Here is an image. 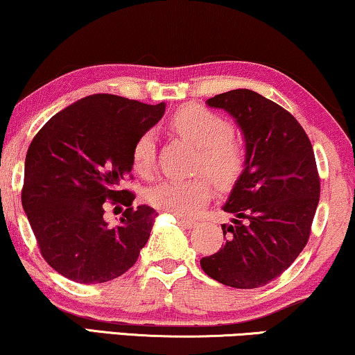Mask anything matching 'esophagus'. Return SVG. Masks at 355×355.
Listing matches in <instances>:
<instances>
[{
	"mask_svg": "<svg viewBox=\"0 0 355 355\" xmlns=\"http://www.w3.org/2000/svg\"><path fill=\"white\" fill-rule=\"evenodd\" d=\"M177 222L180 225L184 227V228H194L196 227V222L191 220V218H183V217H177Z\"/></svg>",
	"mask_w": 355,
	"mask_h": 355,
	"instance_id": "1",
	"label": "esophagus"
}]
</instances>
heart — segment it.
Masks as SVG:
<instances>
[{"label": "heart", "mask_w": 355, "mask_h": 355, "mask_svg": "<svg viewBox=\"0 0 355 355\" xmlns=\"http://www.w3.org/2000/svg\"><path fill=\"white\" fill-rule=\"evenodd\" d=\"M172 127L194 146H198L196 171H204L214 183L227 187L233 183L244 166V149L233 137L230 122L201 106H187L173 116ZM156 161V133L148 130L135 141L132 162L141 175L153 172ZM149 202L164 212L189 217L201 211L211 198L207 178H168L149 189Z\"/></svg>", "instance_id": "obj_1"}]
</instances>
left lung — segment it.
Returning a JSON list of instances; mask_svg holds the SVG:
<instances>
[{"label": "left lung", "mask_w": 355, "mask_h": 355, "mask_svg": "<svg viewBox=\"0 0 355 355\" xmlns=\"http://www.w3.org/2000/svg\"><path fill=\"white\" fill-rule=\"evenodd\" d=\"M236 122L244 139L243 172L222 209L225 244L201 259L216 282L252 289L282 275L307 244L320 198L311 139L282 106L238 88L207 99Z\"/></svg>", "instance_id": "1"}]
</instances>
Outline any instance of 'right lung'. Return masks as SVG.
<instances>
[{
    "label": "right lung",
    "instance_id": "1",
    "mask_svg": "<svg viewBox=\"0 0 355 355\" xmlns=\"http://www.w3.org/2000/svg\"><path fill=\"white\" fill-rule=\"evenodd\" d=\"M164 112L166 103L92 94L53 116L32 139L22 207L44 261L62 277L104 283L137 262L157 212L133 209L135 194L121 184L133 168L135 141ZM107 198L128 207L116 227L102 217Z\"/></svg>",
    "mask_w": 355,
    "mask_h": 355
}]
</instances>
